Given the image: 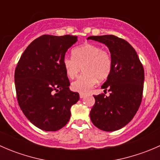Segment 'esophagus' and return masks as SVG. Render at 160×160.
<instances>
[{"label": "esophagus", "mask_w": 160, "mask_h": 160, "mask_svg": "<svg viewBox=\"0 0 160 160\" xmlns=\"http://www.w3.org/2000/svg\"><path fill=\"white\" fill-rule=\"evenodd\" d=\"M85 96H86V94H85V93H80V98H83Z\"/></svg>", "instance_id": "34e87169"}]
</instances>
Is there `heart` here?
Masks as SVG:
<instances>
[{
  "instance_id": "b5f03b06",
  "label": "heart",
  "mask_w": 160,
  "mask_h": 160,
  "mask_svg": "<svg viewBox=\"0 0 160 160\" xmlns=\"http://www.w3.org/2000/svg\"><path fill=\"white\" fill-rule=\"evenodd\" d=\"M72 56H66L62 66L67 77L74 79L81 70L83 73L72 82L71 88L74 91L87 93L94 87L98 80L109 77L112 68L110 53L95 44H84L72 49Z\"/></svg>"
}]
</instances>
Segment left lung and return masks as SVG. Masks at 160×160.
I'll return each mask as SVG.
<instances>
[{
    "label": "left lung",
    "instance_id": "left-lung-1",
    "mask_svg": "<svg viewBox=\"0 0 160 160\" xmlns=\"http://www.w3.org/2000/svg\"><path fill=\"white\" fill-rule=\"evenodd\" d=\"M88 39L104 43L108 47L112 68L101 86L110 92L94 95L95 104L90 113L97 128L113 132L131 122L139 108L142 99L144 68L134 48L123 38L113 35L90 36Z\"/></svg>",
    "mask_w": 160,
    "mask_h": 160
}]
</instances>
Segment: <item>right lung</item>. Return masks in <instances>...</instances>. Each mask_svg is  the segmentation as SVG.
<instances>
[{
    "instance_id": "add662e5",
    "label": "right lung",
    "mask_w": 160,
    "mask_h": 160,
    "mask_svg": "<svg viewBox=\"0 0 160 160\" xmlns=\"http://www.w3.org/2000/svg\"><path fill=\"white\" fill-rule=\"evenodd\" d=\"M76 35H43L34 40L21 56L14 71L16 94L21 110L38 128L55 132L70 118V108L80 99L70 91L62 66Z\"/></svg>"
}]
</instances>
